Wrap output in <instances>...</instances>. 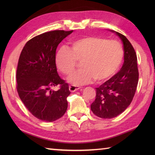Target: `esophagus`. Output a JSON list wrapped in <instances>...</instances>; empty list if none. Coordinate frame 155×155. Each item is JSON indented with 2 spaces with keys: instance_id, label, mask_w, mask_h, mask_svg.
<instances>
[{
  "instance_id": "esophagus-1",
  "label": "esophagus",
  "mask_w": 155,
  "mask_h": 155,
  "mask_svg": "<svg viewBox=\"0 0 155 155\" xmlns=\"http://www.w3.org/2000/svg\"><path fill=\"white\" fill-rule=\"evenodd\" d=\"M80 88L81 87L78 86H74V85H70V86H69V90H70V91L72 92V93L78 91V89H80Z\"/></svg>"
}]
</instances>
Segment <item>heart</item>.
<instances>
[{"mask_svg":"<svg viewBox=\"0 0 155 155\" xmlns=\"http://www.w3.org/2000/svg\"><path fill=\"white\" fill-rule=\"evenodd\" d=\"M123 48L116 41L87 37L72 43L69 49L62 47L55 57L57 67L62 74L73 72L77 61L81 62V71L68 78L74 86L89 83L94 78L101 81L114 74L123 57Z\"/></svg>","mask_w":155,"mask_h":155,"instance_id":"heart-1","label":"heart"}]
</instances>
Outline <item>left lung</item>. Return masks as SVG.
<instances>
[{"label":"left lung","instance_id":"8db88e82","mask_svg":"<svg viewBox=\"0 0 155 155\" xmlns=\"http://www.w3.org/2000/svg\"><path fill=\"white\" fill-rule=\"evenodd\" d=\"M108 31L116 34L123 42L124 62L117 74L96 88V98L91 109L102 118H114L125 110L133 101L139 81L137 57L132 45L119 32Z\"/></svg>","mask_w":155,"mask_h":155}]
</instances>
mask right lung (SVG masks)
Segmentation results:
<instances>
[{
  "label": "right lung",
  "mask_w": 155,
  "mask_h": 155,
  "mask_svg": "<svg viewBox=\"0 0 155 155\" xmlns=\"http://www.w3.org/2000/svg\"><path fill=\"white\" fill-rule=\"evenodd\" d=\"M72 31H53L38 35L26 43L20 55L17 92L25 106L39 120L53 122L67 111L71 92L58 74L55 57L58 44ZM58 84L60 90L51 89Z\"/></svg>",
  "instance_id": "add662e5"
}]
</instances>
